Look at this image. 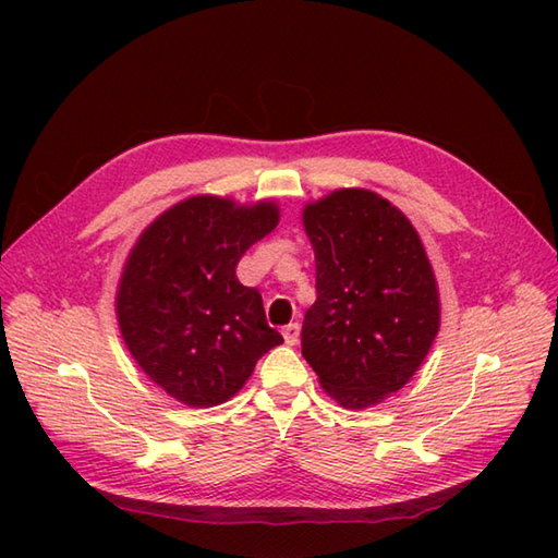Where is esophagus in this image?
Masks as SVG:
<instances>
[{
  "label": "esophagus",
  "mask_w": 558,
  "mask_h": 558,
  "mask_svg": "<svg viewBox=\"0 0 558 558\" xmlns=\"http://www.w3.org/2000/svg\"><path fill=\"white\" fill-rule=\"evenodd\" d=\"M282 338H286L288 345H298V340H300V324L294 322V324H288L286 328H282Z\"/></svg>",
  "instance_id": "34e87169"
}]
</instances>
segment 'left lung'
<instances>
[{
	"mask_svg": "<svg viewBox=\"0 0 558 558\" xmlns=\"http://www.w3.org/2000/svg\"><path fill=\"white\" fill-rule=\"evenodd\" d=\"M302 220L316 256L302 357L342 408L376 405L410 381L438 333L432 264L412 222L366 189H338Z\"/></svg>",
	"mask_w": 558,
	"mask_h": 558,
	"instance_id": "1",
	"label": "left lung"
}]
</instances>
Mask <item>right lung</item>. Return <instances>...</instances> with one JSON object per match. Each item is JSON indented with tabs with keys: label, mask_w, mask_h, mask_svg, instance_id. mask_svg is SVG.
Segmentation results:
<instances>
[{
	"label": "right lung",
	"mask_w": 558,
	"mask_h": 558,
	"mask_svg": "<svg viewBox=\"0 0 558 558\" xmlns=\"http://www.w3.org/2000/svg\"><path fill=\"white\" fill-rule=\"evenodd\" d=\"M278 225V206L194 196L153 220L126 258L117 322L136 364L189 408L232 398L282 342L264 300L234 276L240 258Z\"/></svg>",
	"instance_id": "right-lung-1"
}]
</instances>
